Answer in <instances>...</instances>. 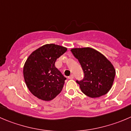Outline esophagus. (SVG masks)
<instances>
[{"label": "esophagus", "instance_id": "1", "mask_svg": "<svg viewBox=\"0 0 131 131\" xmlns=\"http://www.w3.org/2000/svg\"><path fill=\"white\" fill-rule=\"evenodd\" d=\"M73 77H74V76H73V74H72L68 77V79H73Z\"/></svg>", "mask_w": 131, "mask_h": 131}]
</instances>
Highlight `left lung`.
<instances>
[{
    "label": "left lung",
    "instance_id": "1",
    "mask_svg": "<svg viewBox=\"0 0 131 131\" xmlns=\"http://www.w3.org/2000/svg\"><path fill=\"white\" fill-rule=\"evenodd\" d=\"M71 52L82 67L84 77L76 81L83 93L91 98L104 95L112 87L115 69L102 54L90 47L74 48Z\"/></svg>",
    "mask_w": 131,
    "mask_h": 131
}]
</instances>
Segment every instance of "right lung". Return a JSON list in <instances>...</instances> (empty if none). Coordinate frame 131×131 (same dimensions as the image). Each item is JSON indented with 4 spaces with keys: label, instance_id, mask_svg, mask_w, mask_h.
<instances>
[{
    "label": "right lung",
    "instance_id": "add662e5",
    "mask_svg": "<svg viewBox=\"0 0 131 131\" xmlns=\"http://www.w3.org/2000/svg\"><path fill=\"white\" fill-rule=\"evenodd\" d=\"M67 50L55 44H46L28 57L24 66V77L31 93L39 99L50 101L60 93L67 79L55 67L58 58Z\"/></svg>",
    "mask_w": 131,
    "mask_h": 131
}]
</instances>
